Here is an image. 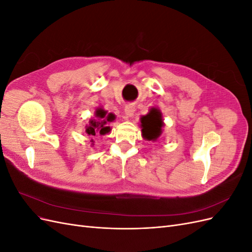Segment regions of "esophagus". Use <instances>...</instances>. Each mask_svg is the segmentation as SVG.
Returning <instances> with one entry per match:
<instances>
[{
    "instance_id": "esophagus-1",
    "label": "esophagus",
    "mask_w": 252,
    "mask_h": 252,
    "mask_svg": "<svg viewBox=\"0 0 252 252\" xmlns=\"http://www.w3.org/2000/svg\"><path fill=\"white\" fill-rule=\"evenodd\" d=\"M134 111H135V107H134L133 105H131V104L126 105V107H125V117L127 119L132 118L133 114H134Z\"/></svg>"
}]
</instances>
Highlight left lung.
<instances>
[{
  "instance_id": "1",
  "label": "left lung",
  "mask_w": 252,
  "mask_h": 252,
  "mask_svg": "<svg viewBox=\"0 0 252 252\" xmlns=\"http://www.w3.org/2000/svg\"><path fill=\"white\" fill-rule=\"evenodd\" d=\"M163 126L162 113L158 108H151L146 116L141 118L142 135L147 141H157L162 134Z\"/></svg>"
}]
</instances>
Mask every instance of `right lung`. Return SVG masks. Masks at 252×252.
<instances>
[{
    "label": "right lung",
    "instance_id": "right-lung-1",
    "mask_svg": "<svg viewBox=\"0 0 252 252\" xmlns=\"http://www.w3.org/2000/svg\"><path fill=\"white\" fill-rule=\"evenodd\" d=\"M116 119L113 113H107V111L103 108H97L95 110V119H91L89 121V125H86V133L88 135H95V133H100L104 135L108 133L111 129L109 126H106L108 122H112Z\"/></svg>",
    "mask_w": 252,
    "mask_h": 252
}]
</instances>
